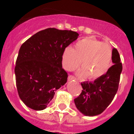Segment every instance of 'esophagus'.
I'll return each instance as SVG.
<instances>
[{"mask_svg": "<svg viewBox=\"0 0 134 134\" xmlns=\"http://www.w3.org/2000/svg\"><path fill=\"white\" fill-rule=\"evenodd\" d=\"M68 81H76V79L73 76H68Z\"/></svg>", "mask_w": 134, "mask_h": 134, "instance_id": "34e87169", "label": "esophagus"}]
</instances>
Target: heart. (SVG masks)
<instances>
[{
	"mask_svg": "<svg viewBox=\"0 0 134 134\" xmlns=\"http://www.w3.org/2000/svg\"><path fill=\"white\" fill-rule=\"evenodd\" d=\"M112 59L111 47L107 43L91 38L81 40L71 48H66L62 55L64 69L73 71L79 67L81 60L82 67L77 75L90 79L99 77L107 71Z\"/></svg>",
	"mask_w": 134,
	"mask_h": 134,
	"instance_id": "heart-1",
	"label": "heart"
}]
</instances>
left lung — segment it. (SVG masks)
<instances>
[{
	"instance_id": "1",
	"label": "left lung",
	"mask_w": 134,
	"mask_h": 134,
	"mask_svg": "<svg viewBox=\"0 0 134 134\" xmlns=\"http://www.w3.org/2000/svg\"><path fill=\"white\" fill-rule=\"evenodd\" d=\"M112 62L114 65L105 74L93 82L81 83L83 90L74 99V104L84 115L95 116L101 114L109 106L116 94L122 65L120 54L115 48L112 51Z\"/></svg>"
}]
</instances>
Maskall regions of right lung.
<instances>
[{
    "label": "right lung",
    "mask_w": 134,
    "mask_h": 134,
    "mask_svg": "<svg viewBox=\"0 0 134 134\" xmlns=\"http://www.w3.org/2000/svg\"><path fill=\"white\" fill-rule=\"evenodd\" d=\"M79 35L71 30L47 28L32 35L21 45L14 69L20 99L28 108L44 110L55 92L67 81L62 67L65 48Z\"/></svg>",
    "instance_id": "add662e5"
}]
</instances>
